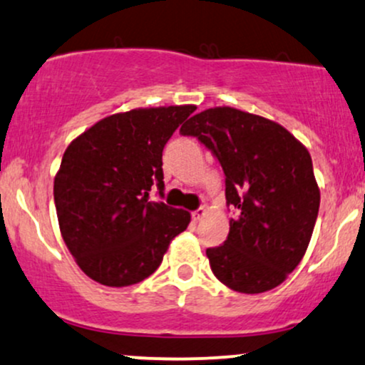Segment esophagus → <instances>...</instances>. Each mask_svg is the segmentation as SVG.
I'll return each mask as SVG.
<instances>
[{"mask_svg":"<svg viewBox=\"0 0 365 365\" xmlns=\"http://www.w3.org/2000/svg\"><path fill=\"white\" fill-rule=\"evenodd\" d=\"M205 213H207V210H205L203 207H201V208L195 210V212L191 213V218H192V220H195V222H198V220H201V218L205 217Z\"/></svg>","mask_w":365,"mask_h":365,"instance_id":"34e87169","label":"esophagus"}]
</instances>
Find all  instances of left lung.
<instances>
[{"instance_id":"1","label":"left lung","mask_w":365,"mask_h":365,"mask_svg":"<svg viewBox=\"0 0 365 365\" xmlns=\"http://www.w3.org/2000/svg\"><path fill=\"white\" fill-rule=\"evenodd\" d=\"M220 162L227 241L208 247L213 275L242 294L275 289L301 263L319 210V187L306 147L280 124L234 107H215L181 128Z\"/></svg>"}]
</instances>
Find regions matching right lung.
I'll return each mask as SVG.
<instances>
[{
	"label": "right lung",
	"instance_id": "obj_1",
	"mask_svg": "<svg viewBox=\"0 0 365 365\" xmlns=\"http://www.w3.org/2000/svg\"><path fill=\"white\" fill-rule=\"evenodd\" d=\"M195 106L113 114L73 140L54 178V203L68 250L85 275L128 287L160 267L169 244L186 230V210L164 198L162 150Z\"/></svg>",
	"mask_w": 365,
	"mask_h": 365
}]
</instances>
